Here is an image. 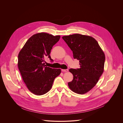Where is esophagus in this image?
Returning <instances> with one entry per match:
<instances>
[{"mask_svg": "<svg viewBox=\"0 0 123 123\" xmlns=\"http://www.w3.org/2000/svg\"><path fill=\"white\" fill-rule=\"evenodd\" d=\"M62 71H63V72H68V69H62Z\"/></svg>", "mask_w": 123, "mask_h": 123, "instance_id": "1", "label": "esophagus"}]
</instances>
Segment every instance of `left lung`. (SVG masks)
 <instances>
[{"label":"left lung","mask_w":123,"mask_h":123,"mask_svg":"<svg viewBox=\"0 0 123 123\" xmlns=\"http://www.w3.org/2000/svg\"><path fill=\"white\" fill-rule=\"evenodd\" d=\"M62 38L73 51L74 59L80 63V68L69 69L73 79L68 83V86L77 94H85L96 85L104 72L105 54L91 36L74 34Z\"/></svg>","instance_id":"obj_1"}]
</instances>
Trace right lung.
<instances>
[{
    "label": "right lung",
    "instance_id": "1",
    "mask_svg": "<svg viewBox=\"0 0 123 123\" xmlns=\"http://www.w3.org/2000/svg\"><path fill=\"white\" fill-rule=\"evenodd\" d=\"M60 35L47 33L32 35L24 44L18 56V67L22 79L29 91L36 95L47 93L52 87L55 78L61 72L45 65V58L50 56L54 45L59 40Z\"/></svg>",
    "mask_w": 123,
    "mask_h": 123
}]
</instances>
